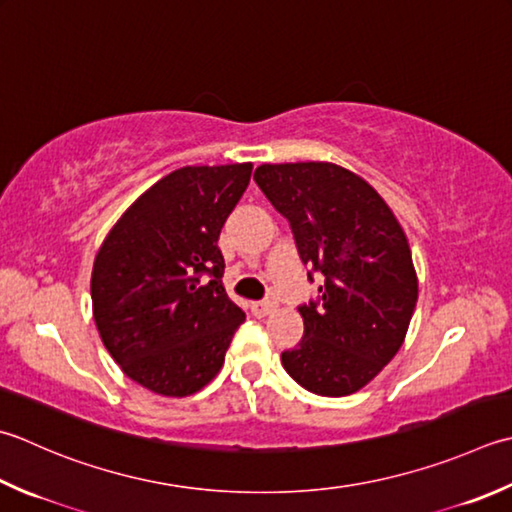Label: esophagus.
<instances>
[{
    "instance_id": "esophagus-1",
    "label": "esophagus",
    "mask_w": 512,
    "mask_h": 512,
    "mask_svg": "<svg viewBox=\"0 0 512 512\" xmlns=\"http://www.w3.org/2000/svg\"><path fill=\"white\" fill-rule=\"evenodd\" d=\"M250 308H253V315L266 317V315L273 313L277 306H275V302H268V299H264V302H253V306H250Z\"/></svg>"
}]
</instances>
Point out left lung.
<instances>
[{
    "label": "left lung",
    "mask_w": 512,
    "mask_h": 512,
    "mask_svg": "<svg viewBox=\"0 0 512 512\" xmlns=\"http://www.w3.org/2000/svg\"><path fill=\"white\" fill-rule=\"evenodd\" d=\"M255 182L290 222L302 262L326 277L319 304L299 308L304 337L282 353L286 373L315 395H353L397 355L413 319L419 284L404 228L344 166L262 164Z\"/></svg>",
    "instance_id": "left-lung-1"
}]
</instances>
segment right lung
I'll return each mask as SVG.
<instances>
[{
    "mask_svg": "<svg viewBox=\"0 0 512 512\" xmlns=\"http://www.w3.org/2000/svg\"><path fill=\"white\" fill-rule=\"evenodd\" d=\"M253 164L184 166L130 204L99 246L93 319L119 368L164 397L202 390L246 315L226 295L217 246ZM206 272L208 285L198 282Z\"/></svg>",
    "mask_w": 512,
    "mask_h": 512,
    "instance_id": "obj_1",
    "label": "right lung"
}]
</instances>
